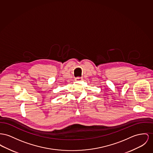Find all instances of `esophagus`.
<instances>
[{"label":"esophagus","instance_id":"34e87169","mask_svg":"<svg viewBox=\"0 0 153 153\" xmlns=\"http://www.w3.org/2000/svg\"><path fill=\"white\" fill-rule=\"evenodd\" d=\"M76 81H81L82 80V78L81 77H77V78H75V79Z\"/></svg>","mask_w":153,"mask_h":153}]
</instances>
